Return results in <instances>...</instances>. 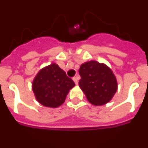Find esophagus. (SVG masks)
Returning a JSON list of instances; mask_svg holds the SVG:
<instances>
[{
    "label": "esophagus",
    "instance_id": "esophagus-1",
    "mask_svg": "<svg viewBox=\"0 0 148 148\" xmlns=\"http://www.w3.org/2000/svg\"><path fill=\"white\" fill-rule=\"evenodd\" d=\"M78 78H79V77H77V76H75V77H73V80H74V83L76 85H77V83H78Z\"/></svg>",
    "mask_w": 148,
    "mask_h": 148
}]
</instances>
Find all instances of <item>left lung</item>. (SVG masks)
<instances>
[{
    "label": "left lung",
    "mask_w": 148,
    "mask_h": 148,
    "mask_svg": "<svg viewBox=\"0 0 148 148\" xmlns=\"http://www.w3.org/2000/svg\"><path fill=\"white\" fill-rule=\"evenodd\" d=\"M79 87L86 99L95 106L109 103L117 91L116 77L110 68L104 63L90 61L82 64L79 69Z\"/></svg>",
    "instance_id": "left-lung-1"
}]
</instances>
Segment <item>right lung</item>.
<instances>
[{
  "label": "right lung",
  "instance_id": "add662e5",
  "mask_svg": "<svg viewBox=\"0 0 148 148\" xmlns=\"http://www.w3.org/2000/svg\"><path fill=\"white\" fill-rule=\"evenodd\" d=\"M74 81L67 77L58 65L52 63L42 68L35 76L32 89L38 103L46 107L56 108L64 103Z\"/></svg>",
  "mask_w": 148,
  "mask_h": 148
}]
</instances>
